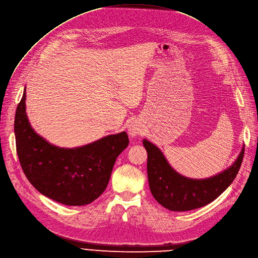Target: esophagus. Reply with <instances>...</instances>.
<instances>
[{
  "mask_svg": "<svg viewBox=\"0 0 258 258\" xmlns=\"http://www.w3.org/2000/svg\"><path fill=\"white\" fill-rule=\"evenodd\" d=\"M128 131H130V134H131L132 136H136L137 134H138V128L135 125H131Z\"/></svg>",
  "mask_w": 258,
  "mask_h": 258,
  "instance_id": "obj_1",
  "label": "esophagus"
}]
</instances>
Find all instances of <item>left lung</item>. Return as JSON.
<instances>
[{
	"label": "left lung",
	"instance_id": "8db88e82",
	"mask_svg": "<svg viewBox=\"0 0 258 258\" xmlns=\"http://www.w3.org/2000/svg\"><path fill=\"white\" fill-rule=\"evenodd\" d=\"M148 152V177L154 198L171 211H189L214 201L232 183L242 162L244 147L230 169L212 178L194 180L176 173L159 149L143 140Z\"/></svg>",
	"mask_w": 258,
	"mask_h": 258
}]
</instances>
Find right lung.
Listing matches in <instances>:
<instances>
[{
    "label": "right lung",
    "mask_w": 258,
    "mask_h": 258,
    "mask_svg": "<svg viewBox=\"0 0 258 258\" xmlns=\"http://www.w3.org/2000/svg\"><path fill=\"white\" fill-rule=\"evenodd\" d=\"M25 92L15 117L17 153L25 176L41 194L57 203H93L105 191L117 157L128 145L127 134L122 132L78 149L54 147L31 128Z\"/></svg>",
    "instance_id": "add662e5"
}]
</instances>
